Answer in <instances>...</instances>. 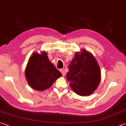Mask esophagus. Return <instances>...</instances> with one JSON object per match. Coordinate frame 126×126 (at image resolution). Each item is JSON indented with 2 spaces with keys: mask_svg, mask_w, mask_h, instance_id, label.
<instances>
[{
  "mask_svg": "<svg viewBox=\"0 0 126 126\" xmlns=\"http://www.w3.org/2000/svg\"><path fill=\"white\" fill-rule=\"evenodd\" d=\"M60 71H61V72L62 73V75H63V76H65V73L64 71V69H61L60 70Z\"/></svg>",
  "mask_w": 126,
  "mask_h": 126,
  "instance_id": "34e87169",
  "label": "esophagus"
}]
</instances>
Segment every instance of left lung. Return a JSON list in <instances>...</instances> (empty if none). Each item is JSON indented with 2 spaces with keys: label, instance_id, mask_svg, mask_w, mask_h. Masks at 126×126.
Masks as SVG:
<instances>
[{
  "label": "left lung",
  "instance_id": "left-lung-1",
  "mask_svg": "<svg viewBox=\"0 0 126 126\" xmlns=\"http://www.w3.org/2000/svg\"><path fill=\"white\" fill-rule=\"evenodd\" d=\"M66 77L74 92L79 95H88L98 86L101 70L93 55L83 50L80 53L76 52Z\"/></svg>",
  "mask_w": 126,
  "mask_h": 126
}]
</instances>
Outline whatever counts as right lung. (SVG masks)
<instances>
[{"label": "right lung", "mask_w": 126, "mask_h": 126, "mask_svg": "<svg viewBox=\"0 0 126 126\" xmlns=\"http://www.w3.org/2000/svg\"><path fill=\"white\" fill-rule=\"evenodd\" d=\"M29 86L37 91H44L52 86L62 74L49 60L47 53H34L25 69Z\"/></svg>", "instance_id": "1"}]
</instances>
